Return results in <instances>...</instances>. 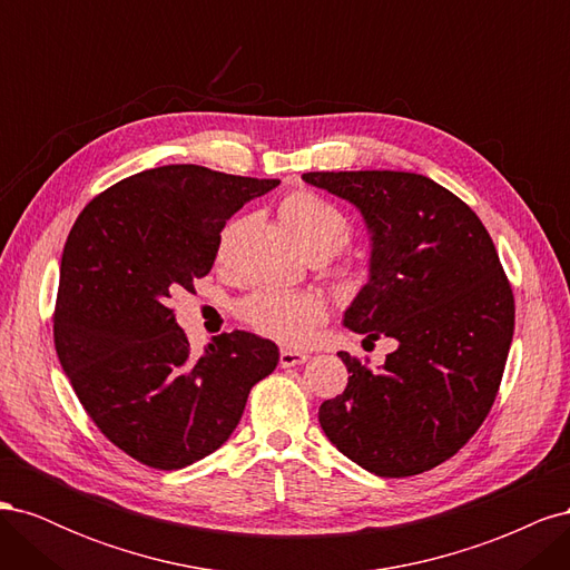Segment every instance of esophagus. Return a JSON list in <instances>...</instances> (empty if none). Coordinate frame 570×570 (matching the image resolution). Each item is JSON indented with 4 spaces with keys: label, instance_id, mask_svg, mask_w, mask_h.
Masks as SVG:
<instances>
[{
    "label": "esophagus",
    "instance_id": "esophagus-1",
    "mask_svg": "<svg viewBox=\"0 0 570 570\" xmlns=\"http://www.w3.org/2000/svg\"><path fill=\"white\" fill-rule=\"evenodd\" d=\"M306 358H308V354H304V352H295V350H283V352H281V366H283V368H289V366H299V364H304Z\"/></svg>",
    "mask_w": 570,
    "mask_h": 570
}]
</instances>
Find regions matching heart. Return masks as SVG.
<instances>
[{
  "label": "heart",
  "mask_w": 570,
  "mask_h": 570,
  "mask_svg": "<svg viewBox=\"0 0 570 570\" xmlns=\"http://www.w3.org/2000/svg\"><path fill=\"white\" fill-rule=\"evenodd\" d=\"M281 218L287 226L289 235L297 239V245L306 256H335L340 249L350 245L352 226L337 206L327 199L308 193V189H295L289 193L281 206ZM233 226L218 237V258L226 256L230 245ZM243 316L254 331L262 335L283 342V344H302L316 333L323 321V306L312 295H295V292L281 289H258L252 297L239 304Z\"/></svg>",
  "instance_id": "heart-1"
}]
</instances>
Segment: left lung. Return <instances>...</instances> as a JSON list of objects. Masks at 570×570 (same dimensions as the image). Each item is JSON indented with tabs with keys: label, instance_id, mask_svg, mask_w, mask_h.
<instances>
[{
	"label": "left lung",
	"instance_id": "obj_1",
	"mask_svg": "<svg viewBox=\"0 0 570 570\" xmlns=\"http://www.w3.org/2000/svg\"><path fill=\"white\" fill-rule=\"evenodd\" d=\"M352 202L371 233V275L344 325L396 350L373 371L340 352L347 387L318 409L323 433L375 475L454 456L488 419L513 337V292L490 233L450 189L404 170L304 174Z\"/></svg>",
	"mask_w": 570,
	"mask_h": 570
}]
</instances>
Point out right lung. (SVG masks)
Here are the masks:
<instances>
[{"label": "right lung", "instance_id": "1", "mask_svg": "<svg viewBox=\"0 0 570 570\" xmlns=\"http://www.w3.org/2000/svg\"><path fill=\"white\" fill-rule=\"evenodd\" d=\"M278 185L195 164L149 168L97 195L68 233L57 356L101 435L135 461L176 471L209 456L278 366V347L245 331L195 356L170 308L212 271L226 220Z\"/></svg>", "mask_w": 570, "mask_h": 570}]
</instances>
